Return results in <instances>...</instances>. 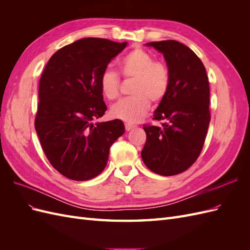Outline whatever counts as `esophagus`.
Listing matches in <instances>:
<instances>
[{
	"mask_svg": "<svg viewBox=\"0 0 250 250\" xmlns=\"http://www.w3.org/2000/svg\"><path fill=\"white\" fill-rule=\"evenodd\" d=\"M134 127H135V125H133V124H125V129H126L127 131L131 130L132 128H134Z\"/></svg>",
	"mask_w": 250,
	"mask_h": 250,
	"instance_id": "1",
	"label": "esophagus"
}]
</instances>
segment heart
<instances>
[{"mask_svg":"<svg viewBox=\"0 0 250 250\" xmlns=\"http://www.w3.org/2000/svg\"><path fill=\"white\" fill-rule=\"evenodd\" d=\"M120 67L124 76L133 79L130 94L132 97L118 102L110 109L112 117L124 122H139L148 112L151 102L160 103L167 96L171 73L168 65L155 60L151 53L134 49L121 59ZM100 89L105 98L115 100L120 95V78L109 69L104 70L99 79Z\"/></svg>","mask_w":250,"mask_h":250,"instance_id":"obj_1","label":"heart"}]
</instances>
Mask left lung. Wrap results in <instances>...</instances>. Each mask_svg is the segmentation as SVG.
I'll return each mask as SVG.
<instances>
[{"mask_svg":"<svg viewBox=\"0 0 250 250\" xmlns=\"http://www.w3.org/2000/svg\"><path fill=\"white\" fill-rule=\"evenodd\" d=\"M146 46L164 55L171 83L153 116L165 123L143 126L147 139L141 155L148 169L172 176L190 168L202 150L210 121L208 78L199 57L184 43L170 40Z\"/></svg>","mask_w":250,"mask_h":250,"instance_id":"obj_1","label":"left lung"}]
</instances>
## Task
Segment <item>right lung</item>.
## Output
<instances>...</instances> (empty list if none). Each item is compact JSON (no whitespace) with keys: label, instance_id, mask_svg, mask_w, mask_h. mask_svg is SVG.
Here are the masks:
<instances>
[{"label":"right lung","instance_id":"right-lung-1","mask_svg":"<svg viewBox=\"0 0 250 250\" xmlns=\"http://www.w3.org/2000/svg\"><path fill=\"white\" fill-rule=\"evenodd\" d=\"M127 46L87 37L59 49L42 74L35 130L50 164L72 180H88L106 167L109 148L125 131L121 120L94 121L107 109L99 79Z\"/></svg>","mask_w":250,"mask_h":250}]
</instances>
